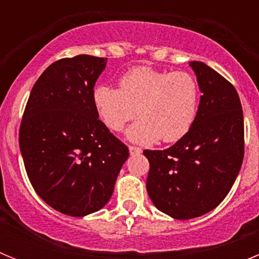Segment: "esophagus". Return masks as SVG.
I'll use <instances>...</instances> for the list:
<instances>
[{"label":"esophagus","mask_w":259,"mask_h":259,"mask_svg":"<svg viewBox=\"0 0 259 259\" xmlns=\"http://www.w3.org/2000/svg\"><path fill=\"white\" fill-rule=\"evenodd\" d=\"M128 149H130L131 155H139V154H141V152H143V150H141V148H139V146L130 145L128 146Z\"/></svg>","instance_id":"34e87169"}]
</instances>
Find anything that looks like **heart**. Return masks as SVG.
<instances>
[{"mask_svg":"<svg viewBox=\"0 0 259 259\" xmlns=\"http://www.w3.org/2000/svg\"><path fill=\"white\" fill-rule=\"evenodd\" d=\"M93 101L105 124L122 131L137 116L140 120L127 131L130 140L153 144L175 143L188 134L197 118L200 87L185 71H161L140 66L127 71L120 88L101 84Z\"/></svg>","mask_w":259,"mask_h":259,"instance_id":"obj_1","label":"heart"}]
</instances>
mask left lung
Instances as JSON below:
<instances>
[{
	"label": "left lung",
	"mask_w": 259,
	"mask_h": 259,
	"mask_svg": "<svg viewBox=\"0 0 259 259\" xmlns=\"http://www.w3.org/2000/svg\"><path fill=\"white\" fill-rule=\"evenodd\" d=\"M202 96L185 136L164 150H144L146 191L174 219L211 211L232 188L244 159V116L236 89L203 62H189Z\"/></svg>",
	"instance_id": "left-lung-1"
}]
</instances>
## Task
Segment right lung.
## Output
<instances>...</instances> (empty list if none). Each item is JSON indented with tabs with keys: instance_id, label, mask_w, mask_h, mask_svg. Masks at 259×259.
<instances>
[{
	"instance_id": "add662e5",
	"label": "right lung",
	"mask_w": 259,
	"mask_h": 259,
	"mask_svg": "<svg viewBox=\"0 0 259 259\" xmlns=\"http://www.w3.org/2000/svg\"><path fill=\"white\" fill-rule=\"evenodd\" d=\"M106 59L54 62L29 95L19 148L36 193L62 214L84 217L109 202L128 148L98 119L93 88Z\"/></svg>"
}]
</instances>
